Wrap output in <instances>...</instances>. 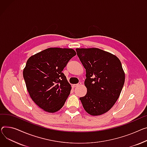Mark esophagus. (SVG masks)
Listing matches in <instances>:
<instances>
[{
  "label": "esophagus",
  "instance_id": "1",
  "mask_svg": "<svg viewBox=\"0 0 147 147\" xmlns=\"http://www.w3.org/2000/svg\"><path fill=\"white\" fill-rule=\"evenodd\" d=\"M81 84H82V83H81V82H79L78 84H73V86L74 87H76L79 86H80V85H81Z\"/></svg>",
  "mask_w": 147,
  "mask_h": 147
}]
</instances>
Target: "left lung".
<instances>
[{
    "label": "left lung",
    "mask_w": 147,
    "mask_h": 147,
    "mask_svg": "<svg viewBox=\"0 0 147 147\" xmlns=\"http://www.w3.org/2000/svg\"><path fill=\"white\" fill-rule=\"evenodd\" d=\"M76 52L86 71L87 93L80 100L89 114L102 115L112 108L122 91L125 73L121 63L99 48H76Z\"/></svg>",
    "instance_id": "8db88e82"
}]
</instances>
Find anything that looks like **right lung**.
Segmentation results:
<instances>
[{
    "label": "right lung",
    "instance_id": "right-lung-1",
    "mask_svg": "<svg viewBox=\"0 0 147 147\" xmlns=\"http://www.w3.org/2000/svg\"><path fill=\"white\" fill-rule=\"evenodd\" d=\"M76 54L71 48H49L28 60L23 71L27 90L45 111H59L69 96L71 85L62 71Z\"/></svg>",
    "mask_w": 147,
    "mask_h": 147
}]
</instances>
